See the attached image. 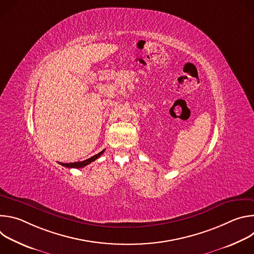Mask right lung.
Segmentation results:
<instances>
[{
  "label": "right lung",
  "instance_id": "add662e5",
  "mask_svg": "<svg viewBox=\"0 0 254 254\" xmlns=\"http://www.w3.org/2000/svg\"><path fill=\"white\" fill-rule=\"evenodd\" d=\"M104 153V150L103 151H101L100 153H98L97 155H94L93 157H91V158H89V159H87V160H85V161H82V162H75V163H59L61 166H63V167H66V168H69V169H71V168H75V169H79V168H83V167H85V166H87L88 164H90V163H92V162H94L96 159H98L102 154Z\"/></svg>",
  "mask_w": 254,
  "mask_h": 254
}]
</instances>
